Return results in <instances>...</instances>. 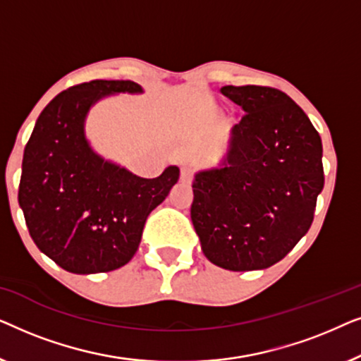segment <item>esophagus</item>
<instances>
[{"instance_id":"esophagus-1","label":"esophagus","mask_w":361,"mask_h":361,"mask_svg":"<svg viewBox=\"0 0 361 361\" xmlns=\"http://www.w3.org/2000/svg\"><path fill=\"white\" fill-rule=\"evenodd\" d=\"M192 177H194V171H192V167L189 166H184L180 171V180L185 182V184H189L192 180Z\"/></svg>"}]
</instances>
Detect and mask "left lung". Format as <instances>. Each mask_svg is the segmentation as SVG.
<instances>
[{
    "mask_svg": "<svg viewBox=\"0 0 361 361\" xmlns=\"http://www.w3.org/2000/svg\"><path fill=\"white\" fill-rule=\"evenodd\" d=\"M245 115L219 167L195 174L190 219L210 263L266 269L307 233L324 189L322 141L298 103L271 87H221Z\"/></svg>",
    "mask_w": 361,
    "mask_h": 361,
    "instance_id": "obj_1",
    "label": "left lung"
}]
</instances>
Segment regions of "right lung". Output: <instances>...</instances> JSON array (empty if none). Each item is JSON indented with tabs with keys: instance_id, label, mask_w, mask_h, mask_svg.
Segmentation results:
<instances>
[{
	"instance_id": "1",
	"label": "right lung",
	"mask_w": 361,
	"mask_h": 361,
	"mask_svg": "<svg viewBox=\"0 0 361 361\" xmlns=\"http://www.w3.org/2000/svg\"><path fill=\"white\" fill-rule=\"evenodd\" d=\"M131 80L71 87L39 115L23 156L18 202L44 255L75 274L125 266L140 246L147 215L179 179L169 166L154 179L102 157L85 135L90 108L118 93H142Z\"/></svg>"
}]
</instances>
